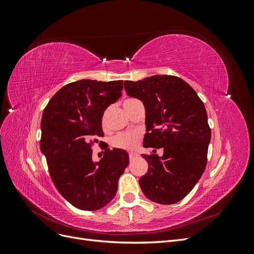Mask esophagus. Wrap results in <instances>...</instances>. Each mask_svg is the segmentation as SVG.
<instances>
[{
	"label": "esophagus",
	"instance_id": "34e87169",
	"mask_svg": "<svg viewBox=\"0 0 254 254\" xmlns=\"http://www.w3.org/2000/svg\"><path fill=\"white\" fill-rule=\"evenodd\" d=\"M128 155H129V160H130V161L135 159V158L137 157V155H136V153H134V152H129Z\"/></svg>",
	"mask_w": 254,
	"mask_h": 254
}]
</instances>
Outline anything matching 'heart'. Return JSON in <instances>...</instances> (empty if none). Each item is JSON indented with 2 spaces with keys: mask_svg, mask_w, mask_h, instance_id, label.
Returning a JSON list of instances; mask_svg holds the SVG:
<instances>
[{
  "mask_svg": "<svg viewBox=\"0 0 254 254\" xmlns=\"http://www.w3.org/2000/svg\"><path fill=\"white\" fill-rule=\"evenodd\" d=\"M135 99L130 98L124 102V108L131 104ZM103 127H106V114H104L103 120H102ZM141 139V132L140 131H126V132H121L115 135L111 140V144L113 147L120 148V149H125V150H132L134 149L139 141Z\"/></svg>",
  "mask_w": 254,
  "mask_h": 254,
  "instance_id": "obj_1",
  "label": "heart"
}]
</instances>
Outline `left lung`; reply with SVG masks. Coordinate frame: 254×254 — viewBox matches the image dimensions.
<instances>
[{"label":"left lung","mask_w":254,"mask_h":254,"mask_svg":"<svg viewBox=\"0 0 254 254\" xmlns=\"http://www.w3.org/2000/svg\"><path fill=\"white\" fill-rule=\"evenodd\" d=\"M124 87L145 107L143 146L163 148L162 157L142 155L148 163L139 180L143 193L161 204L178 202L193 190L206 166L211 128L204 105L187 81L173 75L126 80Z\"/></svg>","instance_id":"obj_1"}]
</instances>
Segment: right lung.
I'll list each match as a JSON object with an SVG mask.
<instances>
[{
	"instance_id": "1",
	"label": "right lung",
	"mask_w": 254,
	"mask_h": 254,
	"mask_svg": "<svg viewBox=\"0 0 254 254\" xmlns=\"http://www.w3.org/2000/svg\"><path fill=\"white\" fill-rule=\"evenodd\" d=\"M122 90L123 80L82 79L65 84L44 108L40 148L51 179L79 210L95 211L108 204L129 163L125 150H110L108 145L99 162L92 160V146L104 136V111L121 97Z\"/></svg>"
}]
</instances>
